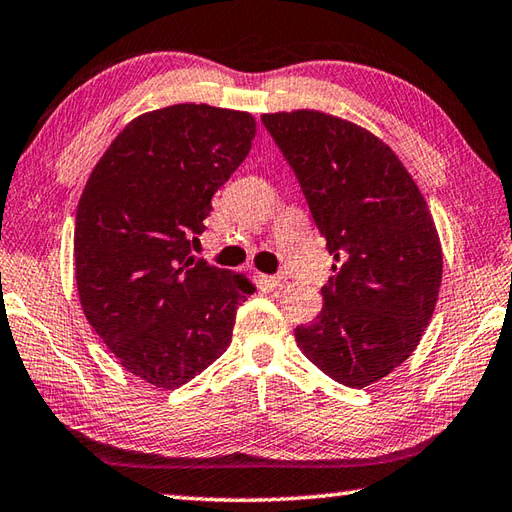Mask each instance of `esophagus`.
<instances>
[{
    "instance_id": "34e87169",
    "label": "esophagus",
    "mask_w": 512,
    "mask_h": 512,
    "mask_svg": "<svg viewBox=\"0 0 512 512\" xmlns=\"http://www.w3.org/2000/svg\"><path fill=\"white\" fill-rule=\"evenodd\" d=\"M264 282L270 286V288H284L286 286V277H282V275H266L264 277Z\"/></svg>"
}]
</instances>
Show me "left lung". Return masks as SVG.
I'll return each instance as SVG.
<instances>
[{
    "mask_svg": "<svg viewBox=\"0 0 512 512\" xmlns=\"http://www.w3.org/2000/svg\"><path fill=\"white\" fill-rule=\"evenodd\" d=\"M262 124L335 257L322 313L295 328V342L330 379L364 388L406 362L433 317L435 222L404 164L362 126L319 110L262 115Z\"/></svg>",
    "mask_w": 512,
    "mask_h": 512,
    "instance_id": "left-lung-1",
    "label": "left lung"
}]
</instances>
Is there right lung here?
Wrapping results in <instances>:
<instances>
[{"mask_svg":"<svg viewBox=\"0 0 512 512\" xmlns=\"http://www.w3.org/2000/svg\"><path fill=\"white\" fill-rule=\"evenodd\" d=\"M253 137V115L239 110H153L115 137L79 199L75 277L84 315L119 364L157 388H179L213 364L255 290L193 255L210 199Z\"/></svg>","mask_w":512,"mask_h":512,"instance_id":"1","label":"right lung"}]
</instances>
